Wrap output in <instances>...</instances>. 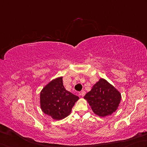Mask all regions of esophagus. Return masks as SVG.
<instances>
[{
  "mask_svg": "<svg viewBox=\"0 0 147 147\" xmlns=\"http://www.w3.org/2000/svg\"><path fill=\"white\" fill-rule=\"evenodd\" d=\"M85 94H86V92L84 90H83L82 92H81L80 94H79V95H80L81 96H83V97L85 96Z\"/></svg>",
  "mask_w": 147,
  "mask_h": 147,
  "instance_id": "esophagus-1",
  "label": "esophagus"
}]
</instances>
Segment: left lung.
I'll return each mask as SVG.
<instances>
[{
  "label": "left lung",
  "mask_w": 147,
  "mask_h": 147,
  "mask_svg": "<svg viewBox=\"0 0 147 147\" xmlns=\"http://www.w3.org/2000/svg\"><path fill=\"white\" fill-rule=\"evenodd\" d=\"M84 98L88 102L95 114L105 117L111 115L117 110L121 96L109 82L100 79Z\"/></svg>",
  "instance_id": "obj_1"
}]
</instances>
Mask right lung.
I'll return each mask as SVG.
<instances>
[{"mask_svg":"<svg viewBox=\"0 0 147 147\" xmlns=\"http://www.w3.org/2000/svg\"><path fill=\"white\" fill-rule=\"evenodd\" d=\"M79 97L64 88L63 78H57L45 86L40 92L42 112L53 119L60 120L70 114Z\"/></svg>","mask_w":147,"mask_h":147,"instance_id":"add662e5","label":"right lung"}]
</instances>
